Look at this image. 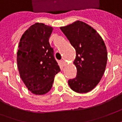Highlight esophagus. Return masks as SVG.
<instances>
[{
	"instance_id": "esophagus-1",
	"label": "esophagus",
	"mask_w": 122,
	"mask_h": 122,
	"mask_svg": "<svg viewBox=\"0 0 122 122\" xmlns=\"http://www.w3.org/2000/svg\"><path fill=\"white\" fill-rule=\"evenodd\" d=\"M61 62H62V63H63V65H66V63H66V61H64V60L61 61Z\"/></svg>"
}]
</instances>
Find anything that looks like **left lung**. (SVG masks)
<instances>
[{"label":"left lung","instance_id":"8db88e82","mask_svg":"<svg viewBox=\"0 0 122 122\" xmlns=\"http://www.w3.org/2000/svg\"><path fill=\"white\" fill-rule=\"evenodd\" d=\"M60 29L76 50L73 63L77 73L75 79L69 80V85L76 92H88L96 87L105 71L108 54L104 41L93 28L82 21Z\"/></svg>","mask_w":122,"mask_h":122}]
</instances>
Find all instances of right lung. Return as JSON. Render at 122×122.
Here are the masks:
<instances>
[{
    "instance_id": "add662e5",
    "label": "right lung",
    "mask_w": 122,
    "mask_h": 122,
    "mask_svg": "<svg viewBox=\"0 0 122 122\" xmlns=\"http://www.w3.org/2000/svg\"><path fill=\"white\" fill-rule=\"evenodd\" d=\"M52 31L51 26L36 23L20 40L17 53L20 75L29 91L36 95L48 92L55 75L61 71L49 42Z\"/></svg>"
}]
</instances>
